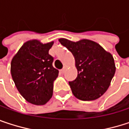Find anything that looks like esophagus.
I'll list each match as a JSON object with an SVG mask.
<instances>
[{
    "mask_svg": "<svg viewBox=\"0 0 129 129\" xmlns=\"http://www.w3.org/2000/svg\"><path fill=\"white\" fill-rule=\"evenodd\" d=\"M66 66H64V67H63V69L60 70V72H61V73H63V74L65 72H66Z\"/></svg>",
    "mask_w": 129,
    "mask_h": 129,
    "instance_id": "obj_1",
    "label": "esophagus"
}]
</instances>
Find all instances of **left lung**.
Masks as SVG:
<instances>
[{"label":"left lung","mask_w":129,"mask_h":129,"mask_svg":"<svg viewBox=\"0 0 129 129\" xmlns=\"http://www.w3.org/2000/svg\"><path fill=\"white\" fill-rule=\"evenodd\" d=\"M59 42L72 52L75 60L78 76L69 84L73 95L82 101H92L102 96L108 89L116 66L111 53L89 39Z\"/></svg>","instance_id":"8db88e82"}]
</instances>
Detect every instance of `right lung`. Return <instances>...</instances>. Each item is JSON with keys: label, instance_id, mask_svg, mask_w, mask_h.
<instances>
[{"label": "right lung", "instance_id": "right-lung-1", "mask_svg": "<svg viewBox=\"0 0 129 129\" xmlns=\"http://www.w3.org/2000/svg\"><path fill=\"white\" fill-rule=\"evenodd\" d=\"M53 44H42L37 39L27 41L11 62L15 87L26 101L36 105L46 104L52 97L54 81L59 74L53 67V57L48 54Z\"/></svg>", "mask_w": 129, "mask_h": 129}]
</instances>
